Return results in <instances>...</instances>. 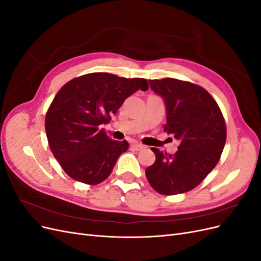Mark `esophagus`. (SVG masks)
<instances>
[{
    "mask_svg": "<svg viewBox=\"0 0 261 261\" xmlns=\"http://www.w3.org/2000/svg\"><path fill=\"white\" fill-rule=\"evenodd\" d=\"M132 147H133L134 149H135V150H137V151H139V150H143V149H144V146L138 144V143H136V141H135V143L132 144Z\"/></svg>",
    "mask_w": 261,
    "mask_h": 261,
    "instance_id": "1",
    "label": "esophagus"
}]
</instances>
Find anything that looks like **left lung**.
<instances>
[{"label":"left lung","mask_w":261,"mask_h":261,"mask_svg":"<svg viewBox=\"0 0 261 261\" xmlns=\"http://www.w3.org/2000/svg\"><path fill=\"white\" fill-rule=\"evenodd\" d=\"M164 99V130L179 140L174 154L151 148L155 161L146 169L149 184L161 195H177L198 186L215 169L226 140L222 112L211 94L193 83L162 78L149 81Z\"/></svg>","instance_id":"1"}]
</instances>
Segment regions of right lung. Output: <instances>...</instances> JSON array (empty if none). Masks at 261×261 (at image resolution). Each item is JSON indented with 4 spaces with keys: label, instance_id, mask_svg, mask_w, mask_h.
Instances as JSON below:
<instances>
[{
    "label": "right lung",
    "instance_id": "right-lung-1",
    "mask_svg": "<svg viewBox=\"0 0 261 261\" xmlns=\"http://www.w3.org/2000/svg\"><path fill=\"white\" fill-rule=\"evenodd\" d=\"M148 88L145 78L109 73L86 74L62 87L46 111L44 126L51 151L69 177L87 185L109 177L129 144L111 139L101 125L111 121L130 94Z\"/></svg>",
    "mask_w": 261,
    "mask_h": 261
}]
</instances>
